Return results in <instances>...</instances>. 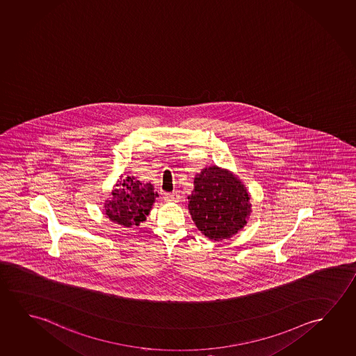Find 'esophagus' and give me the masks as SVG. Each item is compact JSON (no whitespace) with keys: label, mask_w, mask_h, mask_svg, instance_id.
<instances>
[{"label":"esophagus","mask_w":356,"mask_h":356,"mask_svg":"<svg viewBox=\"0 0 356 356\" xmlns=\"http://www.w3.org/2000/svg\"><path fill=\"white\" fill-rule=\"evenodd\" d=\"M165 200L167 202H178L179 200V195L175 192L168 193V194H165Z\"/></svg>","instance_id":"34e87169"}]
</instances>
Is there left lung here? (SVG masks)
Returning <instances> with one entry per match:
<instances>
[{"mask_svg":"<svg viewBox=\"0 0 356 356\" xmlns=\"http://www.w3.org/2000/svg\"><path fill=\"white\" fill-rule=\"evenodd\" d=\"M251 197L241 179L218 165L205 167L194 177L188 210L199 232L214 241L235 236L248 224Z\"/></svg>","mask_w":356,"mask_h":356,"instance_id":"8db88e82","label":"left lung"}]
</instances>
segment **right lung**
Wrapping results in <instances>:
<instances>
[{"label":"right lung","mask_w":356,"mask_h":356,"mask_svg":"<svg viewBox=\"0 0 356 356\" xmlns=\"http://www.w3.org/2000/svg\"><path fill=\"white\" fill-rule=\"evenodd\" d=\"M159 193L149 181L142 183L134 175L120 177L108 200L104 203V214L108 220L122 227L140 226L156 203Z\"/></svg>","instance_id":"add662e5"}]
</instances>
